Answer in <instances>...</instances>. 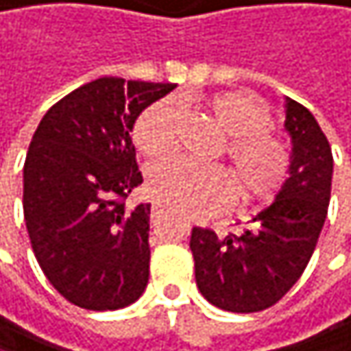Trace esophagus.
<instances>
[{
    "label": "esophagus",
    "instance_id": "esophagus-1",
    "mask_svg": "<svg viewBox=\"0 0 351 351\" xmlns=\"http://www.w3.org/2000/svg\"><path fill=\"white\" fill-rule=\"evenodd\" d=\"M164 212H166V210H164V206H160V204H154V206H152V216H154V218L162 216Z\"/></svg>",
    "mask_w": 351,
    "mask_h": 351
}]
</instances>
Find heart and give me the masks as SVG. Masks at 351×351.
Wrapping results in <instances>:
<instances>
[{"label":"heart","instance_id":"obj_1","mask_svg":"<svg viewBox=\"0 0 351 351\" xmlns=\"http://www.w3.org/2000/svg\"><path fill=\"white\" fill-rule=\"evenodd\" d=\"M214 122L227 133V156L245 195L262 197L277 189L289 172V152L274 137L268 110L247 93H220L208 99ZM179 104L160 99L135 122L133 139L149 158L168 156L177 145ZM149 193L183 214H214L227 208L235 187L220 166H197L181 158L154 164L147 170Z\"/></svg>","mask_w":351,"mask_h":351}]
</instances>
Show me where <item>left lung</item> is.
I'll use <instances>...</instances> for the list:
<instances>
[{
  "label": "left lung",
  "mask_w": 351,
  "mask_h": 351,
  "mask_svg": "<svg viewBox=\"0 0 351 351\" xmlns=\"http://www.w3.org/2000/svg\"><path fill=\"white\" fill-rule=\"evenodd\" d=\"M291 137L289 179L241 235L218 237L193 227L189 247L202 295L227 312H260L277 304L302 277L327 218L333 179L331 145L316 118L285 97Z\"/></svg>",
  "instance_id": "obj_1"
}]
</instances>
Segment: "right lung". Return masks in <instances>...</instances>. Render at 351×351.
I'll return each instance as SVG.
<instances>
[{
  "label": "right lung",
  "mask_w": 351,
  "mask_h": 351,
  "mask_svg": "<svg viewBox=\"0 0 351 351\" xmlns=\"http://www.w3.org/2000/svg\"><path fill=\"white\" fill-rule=\"evenodd\" d=\"M172 89L101 77L53 104L33 135L24 220L43 274L74 306L127 308L147 287L149 204H124L143 183L131 131Z\"/></svg>",
  "instance_id": "right-lung-1"
}]
</instances>
